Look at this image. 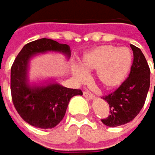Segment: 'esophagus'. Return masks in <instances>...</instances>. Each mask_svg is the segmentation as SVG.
<instances>
[{
	"label": "esophagus",
	"mask_w": 155,
	"mask_h": 155,
	"mask_svg": "<svg viewBox=\"0 0 155 155\" xmlns=\"http://www.w3.org/2000/svg\"><path fill=\"white\" fill-rule=\"evenodd\" d=\"M84 97H85V98H87V99H89V100H92V99H94L95 98V96L92 94L91 92H89V91H84Z\"/></svg>",
	"instance_id": "34e87169"
}]
</instances>
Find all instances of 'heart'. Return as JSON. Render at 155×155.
I'll return each mask as SVG.
<instances>
[{
	"mask_svg": "<svg viewBox=\"0 0 155 155\" xmlns=\"http://www.w3.org/2000/svg\"><path fill=\"white\" fill-rule=\"evenodd\" d=\"M133 65V55L128 48L99 46L87 51L82 58V66L88 71H96V78L106 89L116 88L126 80ZM73 73L84 80L87 72L81 67H74Z\"/></svg>",
	"mask_w": 155,
	"mask_h": 155,
	"instance_id": "b5f03b06",
	"label": "heart"
}]
</instances>
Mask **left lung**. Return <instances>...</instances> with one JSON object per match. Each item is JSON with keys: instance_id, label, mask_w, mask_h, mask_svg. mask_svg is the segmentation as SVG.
Returning <instances> with one entry per match:
<instances>
[{"instance_id": "1", "label": "left lung", "mask_w": 155, "mask_h": 155, "mask_svg": "<svg viewBox=\"0 0 155 155\" xmlns=\"http://www.w3.org/2000/svg\"><path fill=\"white\" fill-rule=\"evenodd\" d=\"M134 60L129 77L111 94L104 97L110 110L101 120L104 125L117 127L133 120L143 107L150 88V68L139 48L131 44Z\"/></svg>"}]
</instances>
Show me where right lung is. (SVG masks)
Wrapping results in <instances>:
<instances>
[{"mask_svg": "<svg viewBox=\"0 0 155 155\" xmlns=\"http://www.w3.org/2000/svg\"><path fill=\"white\" fill-rule=\"evenodd\" d=\"M46 51H59L71 56V48L49 38L27 43L11 67V95L14 106L22 120L41 129L54 128L63 120L71 99L83 95L81 89L68 88L57 83L29 85L27 78L30 58Z\"/></svg>", "mask_w": 155, "mask_h": 155, "instance_id": "right-lung-1", "label": "right lung"}]
</instances>
